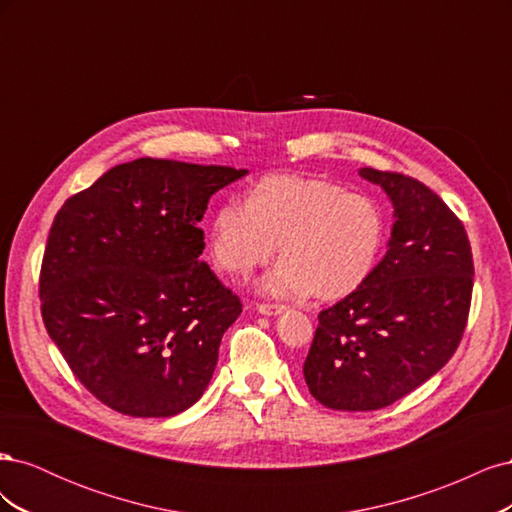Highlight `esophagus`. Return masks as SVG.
I'll return each instance as SVG.
<instances>
[{
	"mask_svg": "<svg viewBox=\"0 0 512 512\" xmlns=\"http://www.w3.org/2000/svg\"><path fill=\"white\" fill-rule=\"evenodd\" d=\"M256 309H258L260 314H265V316H277V314H282L286 307L280 305V303H258Z\"/></svg>",
	"mask_w": 512,
	"mask_h": 512,
	"instance_id": "34e87169",
	"label": "esophagus"
}]
</instances>
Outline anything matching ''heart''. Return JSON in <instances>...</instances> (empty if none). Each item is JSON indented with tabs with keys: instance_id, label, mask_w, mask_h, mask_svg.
<instances>
[{
	"instance_id": "1",
	"label": "heart",
	"mask_w": 512,
	"mask_h": 512,
	"mask_svg": "<svg viewBox=\"0 0 512 512\" xmlns=\"http://www.w3.org/2000/svg\"><path fill=\"white\" fill-rule=\"evenodd\" d=\"M386 215L371 196L303 175H271L247 200L228 198L211 215V254L232 275H250L275 250L282 260L260 288L273 297L339 301L374 273Z\"/></svg>"
}]
</instances>
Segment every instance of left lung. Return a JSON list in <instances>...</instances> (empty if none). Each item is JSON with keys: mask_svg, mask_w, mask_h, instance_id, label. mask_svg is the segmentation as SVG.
Returning <instances> with one entry per match:
<instances>
[{"mask_svg": "<svg viewBox=\"0 0 512 512\" xmlns=\"http://www.w3.org/2000/svg\"><path fill=\"white\" fill-rule=\"evenodd\" d=\"M393 203L389 250L369 280L322 309L303 376L322 406L380 410L427 382L466 329L474 262L468 232L425 183L361 168Z\"/></svg>", "mask_w": 512, "mask_h": 512, "instance_id": "left-lung-1", "label": "left lung"}]
</instances>
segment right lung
Instances as JSON below:
<instances>
[{
    "label": "right lung",
    "instance_id": "obj_1",
    "mask_svg": "<svg viewBox=\"0 0 512 512\" xmlns=\"http://www.w3.org/2000/svg\"><path fill=\"white\" fill-rule=\"evenodd\" d=\"M243 175L138 158L57 211L40 271L42 320L104 406L166 418L203 397L241 301L200 260L198 222L209 198Z\"/></svg>",
    "mask_w": 512,
    "mask_h": 512
}]
</instances>
